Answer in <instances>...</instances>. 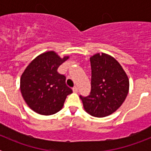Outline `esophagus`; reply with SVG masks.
I'll return each instance as SVG.
<instances>
[{"mask_svg":"<svg viewBox=\"0 0 151 151\" xmlns=\"http://www.w3.org/2000/svg\"><path fill=\"white\" fill-rule=\"evenodd\" d=\"M73 91L74 93H77V92H78V88H77L76 86H75V87H73Z\"/></svg>","mask_w":151,"mask_h":151,"instance_id":"1","label":"esophagus"}]
</instances>
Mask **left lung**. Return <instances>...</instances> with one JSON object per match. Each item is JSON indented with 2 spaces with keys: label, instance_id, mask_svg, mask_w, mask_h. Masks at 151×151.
<instances>
[{
  "label": "left lung",
  "instance_id": "1",
  "mask_svg": "<svg viewBox=\"0 0 151 151\" xmlns=\"http://www.w3.org/2000/svg\"><path fill=\"white\" fill-rule=\"evenodd\" d=\"M91 89L80 98L85 111L95 117H104L116 111L125 101L129 82L125 71L113 57L97 54L90 58Z\"/></svg>",
  "mask_w": 151,
  "mask_h": 151
}]
</instances>
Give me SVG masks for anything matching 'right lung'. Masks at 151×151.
Masks as SVG:
<instances>
[{
	"label": "right lung",
	"mask_w": 151,
	"mask_h": 151,
	"mask_svg": "<svg viewBox=\"0 0 151 151\" xmlns=\"http://www.w3.org/2000/svg\"><path fill=\"white\" fill-rule=\"evenodd\" d=\"M69 57L61 59L54 51L38 56L29 63L20 79L21 93L29 107L41 115H52L62 109L73 90L57 69Z\"/></svg>",
	"instance_id": "obj_1"
}]
</instances>
